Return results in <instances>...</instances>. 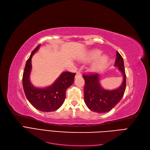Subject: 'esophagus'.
Masks as SVG:
<instances>
[{
    "instance_id": "esophagus-1",
    "label": "esophagus",
    "mask_w": 150,
    "mask_h": 150,
    "mask_svg": "<svg viewBox=\"0 0 150 150\" xmlns=\"http://www.w3.org/2000/svg\"><path fill=\"white\" fill-rule=\"evenodd\" d=\"M81 76V72L80 71H78L76 72V75H75V77L76 78V77H80Z\"/></svg>"
}]
</instances>
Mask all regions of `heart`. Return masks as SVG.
Here are the masks:
<instances>
[{
	"label": "heart",
	"mask_w": 150,
	"mask_h": 150,
	"mask_svg": "<svg viewBox=\"0 0 150 150\" xmlns=\"http://www.w3.org/2000/svg\"><path fill=\"white\" fill-rule=\"evenodd\" d=\"M101 54V52L98 50H94L89 53L86 59H85V61L89 62L90 60H94L96 58L98 57ZM108 62V57L106 55H101L94 62L92 63V64L90 65V70L92 71H96L101 69H102L103 67L107 64Z\"/></svg>",
	"instance_id": "1"
}]
</instances>
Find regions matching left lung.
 Returning <instances> with one entry per match:
<instances>
[{"instance_id":"1","label":"left lung","mask_w":150,"mask_h":150,"mask_svg":"<svg viewBox=\"0 0 150 150\" xmlns=\"http://www.w3.org/2000/svg\"><path fill=\"white\" fill-rule=\"evenodd\" d=\"M115 66L123 75V83L117 89L105 90L101 87L99 81V75L91 74L83 75L85 85L84 86V101L87 107L94 112L103 113L112 110L122 98L126 89V74L123 59L117 52V59Z\"/></svg>"}]
</instances>
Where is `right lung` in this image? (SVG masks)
I'll return each instance as SVG.
<instances>
[{"label": "right lung", "mask_w": 150, "mask_h": 150, "mask_svg": "<svg viewBox=\"0 0 150 150\" xmlns=\"http://www.w3.org/2000/svg\"><path fill=\"white\" fill-rule=\"evenodd\" d=\"M40 45L32 51L26 62L22 77L23 88L27 100L33 107L43 112H54L64 103L66 90L74 83L76 74L63 72L52 85L43 88L35 87L30 80L31 60L33 55L38 50Z\"/></svg>", "instance_id": "1"}]
</instances>
